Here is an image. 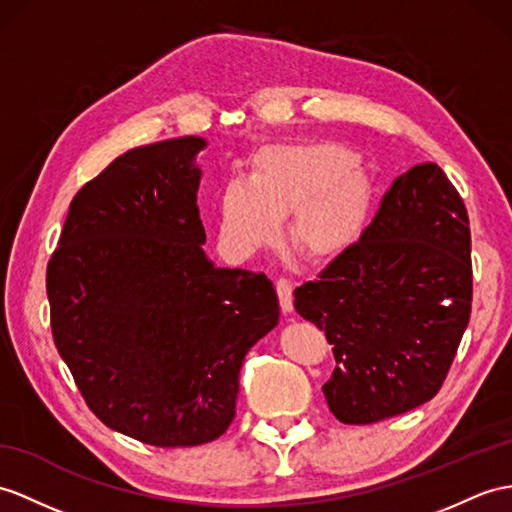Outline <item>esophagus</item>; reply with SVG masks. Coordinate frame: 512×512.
Here are the masks:
<instances>
[{"mask_svg": "<svg viewBox=\"0 0 512 512\" xmlns=\"http://www.w3.org/2000/svg\"><path fill=\"white\" fill-rule=\"evenodd\" d=\"M276 291H278L280 306H282L284 313H291V310H293V282L286 280V278H280L276 282Z\"/></svg>", "mask_w": 512, "mask_h": 512, "instance_id": "1", "label": "esophagus"}]
</instances>
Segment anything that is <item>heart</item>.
Returning a JSON list of instances; mask_svg holds the SVG:
<instances>
[{"label":"heart","mask_w":512,"mask_h":512,"mask_svg":"<svg viewBox=\"0 0 512 512\" xmlns=\"http://www.w3.org/2000/svg\"><path fill=\"white\" fill-rule=\"evenodd\" d=\"M371 178L339 143L269 145L254 158L252 176H234L219 193V241L236 258L276 243L289 215V241L310 260L343 254L360 234Z\"/></svg>","instance_id":"1"}]
</instances>
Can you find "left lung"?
<instances>
[{
    "label": "left lung",
    "instance_id": "1",
    "mask_svg": "<svg viewBox=\"0 0 512 512\" xmlns=\"http://www.w3.org/2000/svg\"><path fill=\"white\" fill-rule=\"evenodd\" d=\"M336 358L323 395L343 423L408 413L439 393L471 315L467 208L434 162L384 193L358 243L295 289Z\"/></svg>",
    "mask_w": 512,
    "mask_h": 512
}]
</instances>
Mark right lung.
<instances>
[{"label": "right lung", "instance_id": "add662e5", "mask_svg": "<svg viewBox=\"0 0 512 512\" xmlns=\"http://www.w3.org/2000/svg\"><path fill=\"white\" fill-rule=\"evenodd\" d=\"M202 136L121 154L73 197L47 265L60 358L108 428L156 447L215 441L245 354L278 326L265 273L215 267L197 189Z\"/></svg>", "mask_w": 512, "mask_h": 512}]
</instances>
